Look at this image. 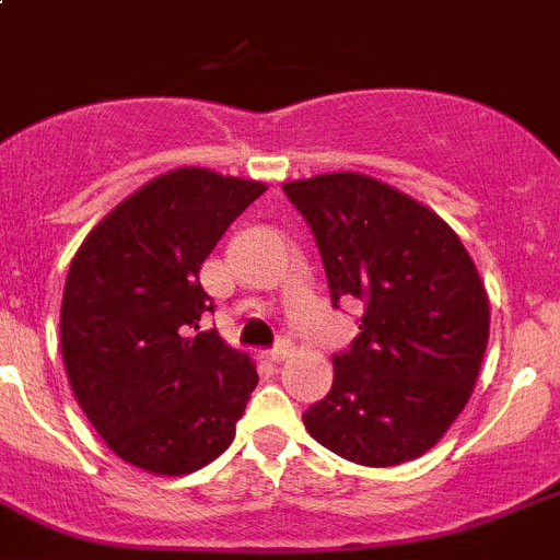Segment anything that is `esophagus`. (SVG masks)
Returning a JSON list of instances; mask_svg holds the SVG:
<instances>
[{
  "label": "esophagus",
  "mask_w": 560,
  "mask_h": 560,
  "mask_svg": "<svg viewBox=\"0 0 560 560\" xmlns=\"http://www.w3.org/2000/svg\"><path fill=\"white\" fill-rule=\"evenodd\" d=\"M290 354H293V347H290V343H287V340H281L279 347L270 349V352H265V358H267V361L281 363V361H287V358H290Z\"/></svg>",
  "instance_id": "34e87169"
}]
</instances>
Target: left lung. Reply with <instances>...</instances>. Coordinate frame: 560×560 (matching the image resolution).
I'll return each instance as SVG.
<instances>
[{
	"label": "left lung",
	"mask_w": 560,
	"mask_h": 560,
	"mask_svg": "<svg viewBox=\"0 0 560 560\" xmlns=\"http://www.w3.org/2000/svg\"><path fill=\"white\" fill-rule=\"evenodd\" d=\"M310 222L332 304L363 301L361 335L335 354L332 388L304 425L366 468L431 451L470 400L490 301L454 228L400 188L358 172L284 183Z\"/></svg>",
	"instance_id": "8db88e82"
}]
</instances>
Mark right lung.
Listing matches in <instances>:
<instances>
[{
	"instance_id": "1",
	"label": "right lung",
	"mask_w": 560,
	"mask_h": 560,
	"mask_svg": "<svg viewBox=\"0 0 560 560\" xmlns=\"http://www.w3.org/2000/svg\"><path fill=\"white\" fill-rule=\"evenodd\" d=\"M267 191L183 165L149 179L86 233L61 299V358L106 448L154 476L206 468L259 383L250 354L199 332L213 304L199 267Z\"/></svg>"
}]
</instances>
